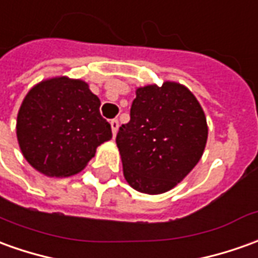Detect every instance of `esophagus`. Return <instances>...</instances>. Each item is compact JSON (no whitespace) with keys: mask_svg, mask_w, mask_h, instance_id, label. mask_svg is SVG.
<instances>
[{"mask_svg":"<svg viewBox=\"0 0 258 258\" xmlns=\"http://www.w3.org/2000/svg\"><path fill=\"white\" fill-rule=\"evenodd\" d=\"M111 129H112V133H113V136L118 133V129H119V120L118 119H112L111 120Z\"/></svg>","mask_w":258,"mask_h":258,"instance_id":"esophagus-1","label":"esophagus"}]
</instances>
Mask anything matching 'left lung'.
<instances>
[{
  "instance_id": "left-lung-1",
  "label": "left lung",
  "mask_w": 258,
  "mask_h": 258,
  "mask_svg": "<svg viewBox=\"0 0 258 258\" xmlns=\"http://www.w3.org/2000/svg\"><path fill=\"white\" fill-rule=\"evenodd\" d=\"M207 139L204 109L186 87L173 81L140 87L131 120L116 135L125 180L139 192H167L197 166Z\"/></svg>"
}]
</instances>
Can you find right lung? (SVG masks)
<instances>
[{
	"instance_id": "add662e5",
	"label": "right lung",
	"mask_w": 258,
	"mask_h": 258,
	"mask_svg": "<svg viewBox=\"0 0 258 258\" xmlns=\"http://www.w3.org/2000/svg\"><path fill=\"white\" fill-rule=\"evenodd\" d=\"M99 105L83 80L54 77L35 85L17 118L18 143L26 161L47 177L80 173L97 147L112 138Z\"/></svg>"
}]
</instances>
